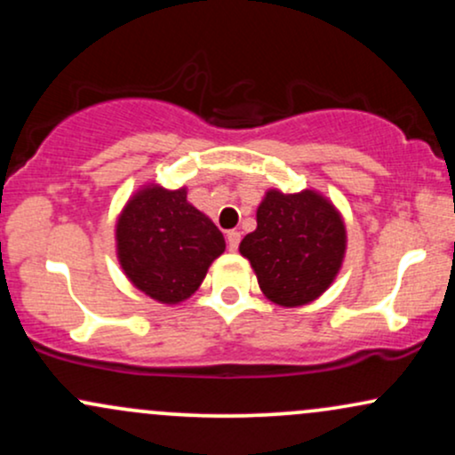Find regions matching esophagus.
Instances as JSON below:
<instances>
[{
  "mask_svg": "<svg viewBox=\"0 0 455 455\" xmlns=\"http://www.w3.org/2000/svg\"><path fill=\"white\" fill-rule=\"evenodd\" d=\"M239 242H242V233L239 231H228L227 233V245L231 252H235V250L239 248Z\"/></svg>",
  "mask_w": 455,
  "mask_h": 455,
  "instance_id": "1",
  "label": "esophagus"
}]
</instances>
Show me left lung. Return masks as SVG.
Wrapping results in <instances>:
<instances>
[{"label": "left lung", "mask_w": 455, "mask_h": 455, "mask_svg": "<svg viewBox=\"0 0 455 455\" xmlns=\"http://www.w3.org/2000/svg\"><path fill=\"white\" fill-rule=\"evenodd\" d=\"M347 228L336 207L315 190H269L257 231L239 243L263 295L284 307L306 306L329 289L342 267Z\"/></svg>", "instance_id": "left-lung-1"}]
</instances>
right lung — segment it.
Wrapping results in <instances>:
<instances>
[{"label":"right lung","mask_w":455,"mask_h":455,"mask_svg":"<svg viewBox=\"0 0 455 455\" xmlns=\"http://www.w3.org/2000/svg\"><path fill=\"white\" fill-rule=\"evenodd\" d=\"M115 237L124 274L160 304L188 299L227 248L216 224L188 203L186 188L154 184L130 198Z\"/></svg>","instance_id":"add662e5"}]
</instances>
